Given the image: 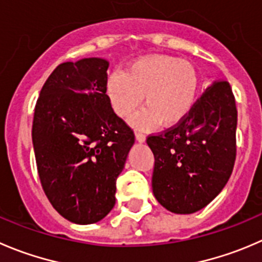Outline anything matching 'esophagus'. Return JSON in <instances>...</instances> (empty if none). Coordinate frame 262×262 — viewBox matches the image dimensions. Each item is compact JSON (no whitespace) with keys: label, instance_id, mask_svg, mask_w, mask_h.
Instances as JSON below:
<instances>
[{"label":"esophagus","instance_id":"1","mask_svg":"<svg viewBox=\"0 0 262 262\" xmlns=\"http://www.w3.org/2000/svg\"><path fill=\"white\" fill-rule=\"evenodd\" d=\"M136 139L142 143V142L146 141V136H144V134L142 133V132H136Z\"/></svg>","mask_w":262,"mask_h":262}]
</instances>
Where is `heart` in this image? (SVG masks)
Here are the masks:
<instances>
[{
	"mask_svg": "<svg viewBox=\"0 0 262 262\" xmlns=\"http://www.w3.org/2000/svg\"><path fill=\"white\" fill-rule=\"evenodd\" d=\"M199 91V75L189 62L175 57L156 56L132 63L124 73L108 78L107 92L120 118L138 108L143 96V111L133 119L139 126H162L180 123L192 110Z\"/></svg>",
	"mask_w": 262,
	"mask_h": 262,
	"instance_id": "1",
	"label": "heart"
}]
</instances>
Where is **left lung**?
Wrapping results in <instances>:
<instances>
[{
	"mask_svg": "<svg viewBox=\"0 0 262 262\" xmlns=\"http://www.w3.org/2000/svg\"><path fill=\"white\" fill-rule=\"evenodd\" d=\"M237 107L227 80H214L190 113L166 130L147 137L155 156L152 189L175 214H193L222 192L237 155Z\"/></svg>",
	"mask_w": 262,
	"mask_h": 262,
	"instance_id": "8db88e82",
	"label": "left lung"
}]
</instances>
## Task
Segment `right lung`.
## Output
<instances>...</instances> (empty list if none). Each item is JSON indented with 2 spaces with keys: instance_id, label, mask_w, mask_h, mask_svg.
I'll list each match as a JSON object with an SVG mask.
<instances>
[{
  "instance_id": "obj_1",
  "label": "right lung",
  "mask_w": 262,
  "mask_h": 262,
  "mask_svg": "<svg viewBox=\"0 0 262 262\" xmlns=\"http://www.w3.org/2000/svg\"><path fill=\"white\" fill-rule=\"evenodd\" d=\"M108 62L60 63L40 90L32 139L40 184L53 209L75 224L100 222L115 206L116 179L133 129L107 96Z\"/></svg>"
}]
</instances>
